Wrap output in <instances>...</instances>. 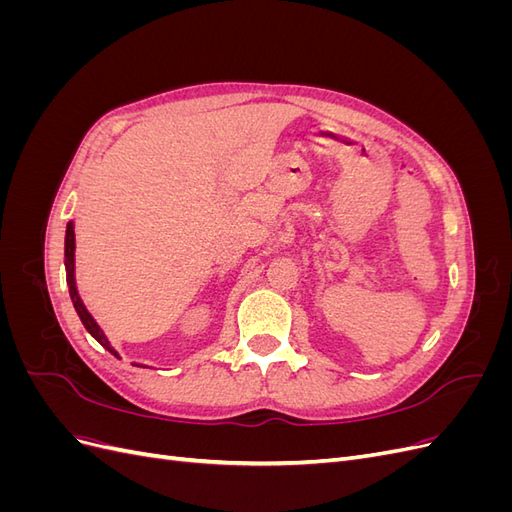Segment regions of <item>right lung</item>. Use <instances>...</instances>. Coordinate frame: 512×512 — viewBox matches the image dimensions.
Wrapping results in <instances>:
<instances>
[{
	"mask_svg": "<svg viewBox=\"0 0 512 512\" xmlns=\"http://www.w3.org/2000/svg\"><path fill=\"white\" fill-rule=\"evenodd\" d=\"M64 260H66V271H68L70 299H72V303H74L76 314H79V318H81V322L85 324V329L89 331V335L94 337L98 344H102L108 352H113V354L117 356V352L111 348V344H108V339H106L104 333L100 331L96 320L91 318V314L85 309V305H83V301H81V297H79V292H76V284H74V226H72V222H68V226H66V258H64Z\"/></svg>",
	"mask_w": 512,
	"mask_h": 512,
	"instance_id": "right-lung-1",
	"label": "right lung"
}]
</instances>
